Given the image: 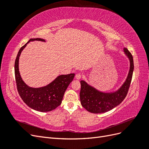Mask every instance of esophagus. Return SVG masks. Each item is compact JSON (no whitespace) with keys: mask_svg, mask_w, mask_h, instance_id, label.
<instances>
[{"mask_svg":"<svg viewBox=\"0 0 149 149\" xmlns=\"http://www.w3.org/2000/svg\"><path fill=\"white\" fill-rule=\"evenodd\" d=\"M75 78L77 79H80L81 78V74L80 73H77L75 76Z\"/></svg>","mask_w":149,"mask_h":149,"instance_id":"34e87169","label":"esophagus"}]
</instances>
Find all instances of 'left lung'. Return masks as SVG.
Wrapping results in <instances>:
<instances>
[{"label": "left lung", "mask_w": 149, "mask_h": 149, "mask_svg": "<svg viewBox=\"0 0 149 149\" xmlns=\"http://www.w3.org/2000/svg\"><path fill=\"white\" fill-rule=\"evenodd\" d=\"M124 52L130 61V70L125 81L118 91L111 93H102L88 84L84 81H80L81 104L88 111L95 114L107 112L118 106L127 96L132 81L134 66L132 54L126 48Z\"/></svg>", "instance_id": "obj_1"}]
</instances>
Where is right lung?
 I'll list each match as a JSON object with an SVG mask.
<instances>
[{"label":"right lung","mask_w":149,"mask_h":149,"mask_svg":"<svg viewBox=\"0 0 149 149\" xmlns=\"http://www.w3.org/2000/svg\"><path fill=\"white\" fill-rule=\"evenodd\" d=\"M30 41H42V38H31L21 47L15 61V76L17 88L23 101L31 109L40 112H48L55 109L62 101L65 92L73 81L74 74H62L46 86L34 88L26 85L22 80L19 69V60L21 52Z\"/></svg>","instance_id":"add662e5"}]
</instances>
